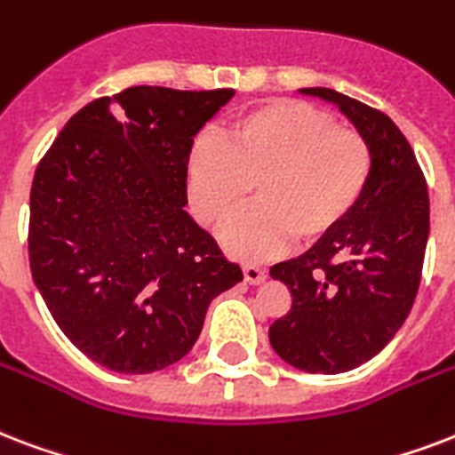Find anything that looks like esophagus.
I'll return each instance as SVG.
<instances>
[{"label":"esophagus","mask_w":455,"mask_h":455,"mask_svg":"<svg viewBox=\"0 0 455 455\" xmlns=\"http://www.w3.org/2000/svg\"><path fill=\"white\" fill-rule=\"evenodd\" d=\"M243 276H245V282L248 283H259V282H265L267 272L259 265L245 262V265H243Z\"/></svg>","instance_id":"1"}]
</instances>
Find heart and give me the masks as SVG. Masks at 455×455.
<instances>
[{"mask_svg":"<svg viewBox=\"0 0 455 455\" xmlns=\"http://www.w3.org/2000/svg\"><path fill=\"white\" fill-rule=\"evenodd\" d=\"M372 150L365 135L298 100H274L245 112L224 143L200 140L188 164L193 212L204 227L228 224L224 243L235 258L262 259L327 238L365 196Z\"/></svg>","mask_w":455,"mask_h":455,"instance_id":"b5f03b06","label":"heart"}]
</instances>
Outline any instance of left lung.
Listing matches in <instances>:
<instances>
[{"instance_id":"8db88e82","label":"left lung","mask_w":455,"mask_h":455,"mask_svg":"<svg viewBox=\"0 0 455 455\" xmlns=\"http://www.w3.org/2000/svg\"><path fill=\"white\" fill-rule=\"evenodd\" d=\"M300 92L334 102L353 121L372 150V173L334 234L269 269L291 291L289 312L272 322L269 341L303 372L339 374L374 358L415 303L429 235L427 181L387 114L331 88Z\"/></svg>"}]
</instances>
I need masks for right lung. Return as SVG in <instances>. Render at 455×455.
<instances>
[{
    "label": "right lung",
    "mask_w": 455,
    "mask_h": 455,
    "mask_svg": "<svg viewBox=\"0 0 455 455\" xmlns=\"http://www.w3.org/2000/svg\"><path fill=\"white\" fill-rule=\"evenodd\" d=\"M231 88L135 85L74 114L35 169L28 255L66 339L114 372L164 370L243 279L183 210L197 131Z\"/></svg>",
    "instance_id": "right-lung-1"
}]
</instances>
